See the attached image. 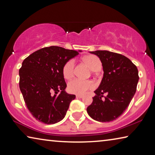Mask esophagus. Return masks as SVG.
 I'll use <instances>...</instances> for the list:
<instances>
[{
  "label": "esophagus",
  "instance_id": "obj_1",
  "mask_svg": "<svg viewBox=\"0 0 155 155\" xmlns=\"http://www.w3.org/2000/svg\"><path fill=\"white\" fill-rule=\"evenodd\" d=\"M76 97H77V98H82L83 96H82V95H77V96H76Z\"/></svg>",
  "mask_w": 155,
  "mask_h": 155
}]
</instances>
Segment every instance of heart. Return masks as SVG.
<instances>
[{
    "instance_id": "1",
    "label": "heart",
    "mask_w": 155,
    "mask_h": 155,
    "mask_svg": "<svg viewBox=\"0 0 155 155\" xmlns=\"http://www.w3.org/2000/svg\"><path fill=\"white\" fill-rule=\"evenodd\" d=\"M83 61L88 65L92 71H97L101 68L102 64L100 59L94 54H87L82 58ZM74 61L73 59L68 60L64 64L62 68L63 75L66 79H70L74 75ZM94 87V83L90 81H83L76 78L69 82L68 85V91L70 93L76 94H84L86 91L92 90Z\"/></svg>"
}]
</instances>
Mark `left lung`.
<instances>
[{
	"instance_id": "8db88e82",
	"label": "left lung",
	"mask_w": 155,
	"mask_h": 155,
	"mask_svg": "<svg viewBox=\"0 0 155 155\" xmlns=\"http://www.w3.org/2000/svg\"><path fill=\"white\" fill-rule=\"evenodd\" d=\"M99 57L103 65V77L93 102L87 108L91 118L98 122L113 121L127 109L137 90L138 70L122 54L108 51L90 52ZM107 96L102 98L103 94Z\"/></svg>"
}]
</instances>
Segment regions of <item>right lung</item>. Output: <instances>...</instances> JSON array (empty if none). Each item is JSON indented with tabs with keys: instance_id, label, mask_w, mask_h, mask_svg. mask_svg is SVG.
Here are the masks:
<instances>
[{
	"instance_id": "right-lung-1",
	"label": "right lung",
	"mask_w": 155,
	"mask_h": 155,
	"mask_svg": "<svg viewBox=\"0 0 155 155\" xmlns=\"http://www.w3.org/2000/svg\"><path fill=\"white\" fill-rule=\"evenodd\" d=\"M78 52L81 51L52 46L34 52L23 61L20 89L28 109L38 121L52 124L64 118L76 96L65 91L62 68Z\"/></svg>"
}]
</instances>
